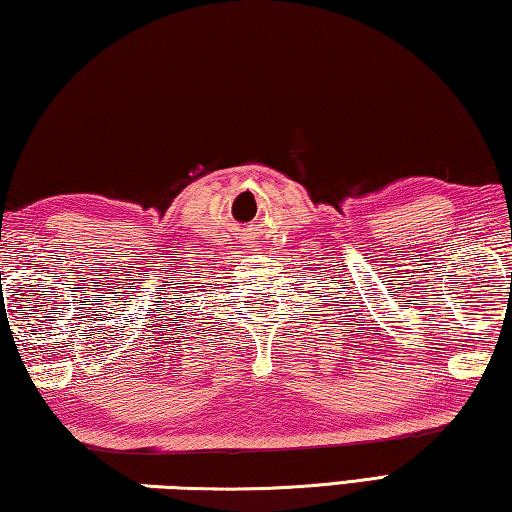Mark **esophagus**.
I'll list each match as a JSON object with an SVG mask.
<instances>
[{"label": "esophagus", "mask_w": 512, "mask_h": 512, "mask_svg": "<svg viewBox=\"0 0 512 512\" xmlns=\"http://www.w3.org/2000/svg\"><path fill=\"white\" fill-rule=\"evenodd\" d=\"M244 248H246V250H253L255 244H253V241H244Z\"/></svg>", "instance_id": "1"}]
</instances>
